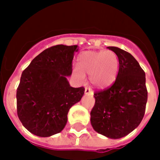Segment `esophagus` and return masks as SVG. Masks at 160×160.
<instances>
[{
  "label": "esophagus",
  "instance_id": "obj_1",
  "mask_svg": "<svg viewBox=\"0 0 160 160\" xmlns=\"http://www.w3.org/2000/svg\"><path fill=\"white\" fill-rule=\"evenodd\" d=\"M84 94L85 95H92H92H93V92H92L90 88H85V91H84Z\"/></svg>",
  "mask_w": 160,
  "mask_h": 160
}]
</instances>
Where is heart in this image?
<instances>
[{
  "instance_id": "heart-1",
  "label": "heart",
  "mask_w": 160,
  "mask_h": 160,
  "mask_svg": "<svg viewBox=\"0 0 160 160\" xmlns=\"http://www.w3.org/2000/svg\"><path fill=\"white\" fill-rule=\"evenodd\" d=\"M118 71V57L112 50L83 52L78 58V67L73 68V74L79 81H83L88 74L91 83L98 89L111 86Z\"/></svg>"
}]
</instances>
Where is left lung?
<instances>
[{"label":"left lung","mask_w":160,"mask_h":160,"mask_svg":"<svg viewBox=\"0 0 160 160\" xmlns=\"http://www.w3.org/2000/svg\"><path fill=\"white\" fill-rule=\"evenodd\" d=\"M119 59L118 75L110 88L95 93L91 124L107 138L120 139L137 129L142 121L148 100L145 72L129 53L108 46Z\"/></svg>","instance_id":"8db88e82"}]
</instances>
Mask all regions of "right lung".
<instances>
[{"instance_id": "right-lung-1", "label": "right lung", "mask_w": 160, "mask_h": 160, "mask_svg": "<svg viewBox=\"0 0 160 160\" xmlns=\"http://www.w3.org/2000/svg\"><path fill=\"white\" fill-rule=\"evenodd\" d=\"M77 46L57 45L43 50L22 72L16 91L17 114L32 134L48 137L62 132L68 113L84 94L70 86L72 62Z\"/></svg>"}]
</instances>
